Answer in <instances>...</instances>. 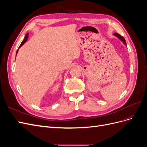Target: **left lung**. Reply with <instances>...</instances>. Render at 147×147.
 Here are the masks:
<instances>
[{
  "mask_svg": "<svg viewBox=\"0 0 147 147\" xmlns=\"http://www.w3.org/2000/svg\"><path fill=\"white\" fill-rule=\"evenodd\" d=\"M114 35H115V36H117V37H118L120 40H121V41H123V43L125 44V45H126V40H125V39L124 38V37H123V36H121V35H119V34H118V33H115L114 34Z\"/></svg>",
  "mask_w": 147,
  "mask_h": 147,
  "instance_id": "left-lung-1",
  "label": "left lung"
}]
</instances>
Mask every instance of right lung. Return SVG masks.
<instances>
[{
    "mask_svg": "<svg viewBox=\"0 0 147 147\" xmlns=\"http://www.w3.org/2000/svg\"><path fill=\"white\" fill-rule=\"evenodd\" d=\"M28 35H29V34L28 33L26 35V37H25V38H24V39L23 40V42H21V45H20V46L19 47V48H20L22 45H23V44L24 43H26V42L27 41V40H28ZM18 50H17V51H16V54H17V53H18Z\"/></svg>",
    "mask_w": 147,
    "mask_h": 147,
    "instance_id": "right-lung-1",
    "label": "right lung"
}]
</instances>
